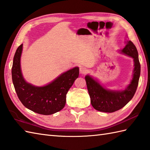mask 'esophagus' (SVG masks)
<instances>
[{
  "mask_svg": "<svg viewBox=\"0 0 150 150\" xmlns=\"http://www.w3.org/2000/svg\"><path fill=\"white\" fill-rule=\"evenodd\" d=\"M79 71H80V73L81 74H85V73H86L88 71V69L85 68V67L82 66L79 69Z\"/></svg>",
  "mask_w": 150,
  "mask_h": 150,
  "instance_id": "1",
  "label": "esophagus"
}]
</instances>
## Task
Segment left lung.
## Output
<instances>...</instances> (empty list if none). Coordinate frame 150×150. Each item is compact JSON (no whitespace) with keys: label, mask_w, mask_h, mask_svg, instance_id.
I'll return each instance as SVG.
<instances>
[{"label":"left lung","mask_w":150,"mask_h":150,"mask_svg":"<svg viewBox=\"0 0 150 150\" xmlns=\"http://www.w3.org/2000/svg\"><path fill=\"white\" fill-rule=\"evenodd\" d=\"M125 42V47L120 52L133 59L134 69L132 79L124 90H109L103 86L91 75H87L85 77L92 106L102 112L112 113L122 108L132 100L137 88L141 75L138 52L131 40H127Z\"/></svg>","instance_id":"obj_1"}]
</instances>
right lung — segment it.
I'll return each mask as SVG.
<instances>
[{"instance_id":"add662e5","label":"right lung","mask_w":150,"mask_h":150,"mask_svg":"<svg viewBox=\"0 0 150 150\" xmlns=\"http://www.w3.org/2000/svg\"><path fill=\"white\" fill-rule=\"evenodd\" d=\"M23 44L18 47L13 57L12 81L17 96L24 106L37 113L52 115L64 107L66 94L79 75V67L62 73L43 86H37L25 81L21 66Z\"/></svg>"}]
</instances>
